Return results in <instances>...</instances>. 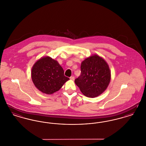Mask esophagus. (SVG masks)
<instances>
[{
  "label": "esophagus",
  "instance_id": "esophagus-1",
  "mask_svg": "<svg viewBox=\"0 0 146 146\" xmlns=\"http://www.w3.org/2000/svg\"><path fill=\"white\" fill-rule=\"evenodd\" d=\"M70 79L72 80H74V76H70Z\"/></svg>",
  "mask_w": 146,
  "mask_h": 146
}]
</instances>
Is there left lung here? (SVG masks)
Masks as SVG:
<instances>
[{
  "instance_id": "obj_1",
  "label": "left lung",
  "mask_w": 146,
  "mask_h": 146,
  "mask_svg": "<svg viewBox=\"0 0 146 146\" xmlns=\"http://www.w3.org/2000/svg\"><path fill=\"white\" fill-rule=\"evenodd\" d=\"M81 74L75 83L84 95L96 97L102 94L111 81V70L107 63L97 55L91 56L82 62Z\"/></svg>"
}]
</instances>
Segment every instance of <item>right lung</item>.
<instances>
[{
	"mask_svg": "<svg viewBox=\"0 0 146 146\" xmlns=\"http://www.w3.org/2000/svg\"><path fill=\"white\" fill-rule=\"evenodd\" d=\"M31 76L35 86L49 95L59 90L70 79L64 76V70L58 62L49 56L42 57L35 63Z\"/></svg>",
	"mask_w": 146,
	"mask_h": 146,
	"instance_id": "right-lung-1",
	"label": "right lung"
}]
</instances>
